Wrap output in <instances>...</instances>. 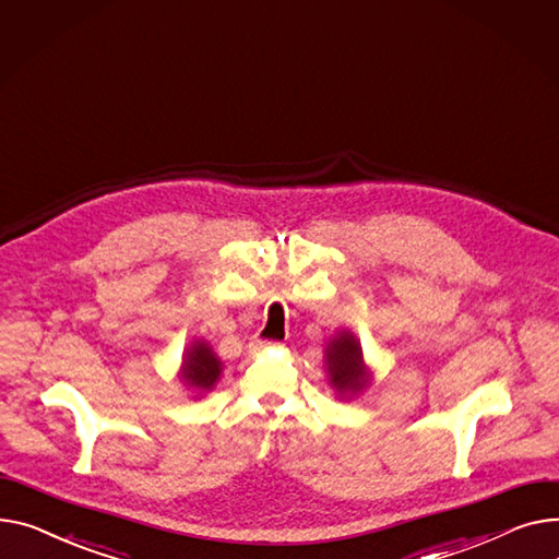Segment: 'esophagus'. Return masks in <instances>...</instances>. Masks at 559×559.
Segmentation results:
<instances>
[{"instance_id":"esophagus-1","label":"esophagus","mask_w":559,"mask_h":559,"mask_svg":"<svg viewBox=\"0 0 559 559\" xmlns=\"http://www.w3.org/2000/svg\"><path fill=\"white\" fill-rule=\"evenodd\" d=\"M277 343H271V341H254L252 343V349L254 352H264V349H269V347H275Z\"/></svg>"}]
</instances>
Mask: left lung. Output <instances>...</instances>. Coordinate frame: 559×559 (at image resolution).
Listing matches in <instances>:
<instances>
[{
	"label": "left lung",
	"mask_w": 559,
	"mask_h": 559,
	"mask_svg": "<svg viewBox=\"0 0 559 559\" xmlns=\"http://www.w3.org/2000/svg\"><path fill=\"white\" fill-rule=\"evenodd\" d=\"M324 366L332 388L343 400L356 397L358 392H364V388L370 385V372L364 364V349H360V343L347 330L338 332L326 343Z\"/></svg>",
	"instance_id": "left-lung-1"
}]
</instances>
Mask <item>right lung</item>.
Returning <instances> with one entry per match:
<instances>
[{
  "mask_svg": "<svg viewBox=\"0 0 559 559\" xmlns=\"http://www.w3.org/2000/svg\"><path fill=\"white\" fill-rule=\"evenodd\" d=\"M221 372H223V364L205 341H195L185 352L180 381L187 385V390H193L199 392V395H203V392L214 388Z\"/></svg>",
  "mask_w": 559,
  "mask_h": 559,
  "instance_id": "1",
  "label": "right lung"
}]
</instances>
